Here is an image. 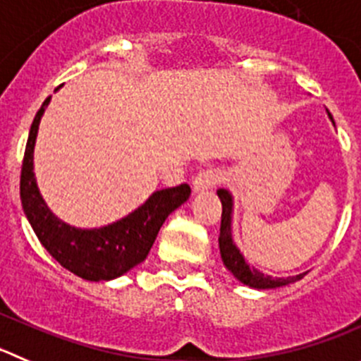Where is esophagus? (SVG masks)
I'll use <instances>...</instances> for the list:
<instances>
[{"label": "esophagus", "instance_id": "obj_1", "mask_svg": "<svg viewBox=\"0 0 361 361\" xmlns=\"http://www.w3.org/2000/svg\"><path fill=\"white\" fill-rule=\"evenodd\" d=\"M221 178L222 174L219 169H204L194 178V181H192V188H194V192L208 190V188L215 187V185L221 181Z\"/></svg>", "mask_w": 361, "mask_h": 361}]
</instances>
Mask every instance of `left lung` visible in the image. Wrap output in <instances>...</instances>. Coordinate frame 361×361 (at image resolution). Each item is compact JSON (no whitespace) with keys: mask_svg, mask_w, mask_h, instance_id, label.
<instances>
[{"mask_svg":"<svg viewBox=\"0 0 361 361\" xmlns=\"http://www.w3.org/2000/svg\"><path fill=\"white\" fill-rule=\"evenodd\" d=\"M329 119L333 121L331 114H329ZM217 196L222 203L221 233H219L221 257L224 265L228 267V271L233 272V276L238 281H242L244 285H249L252 288H276L298 281V279H301L305 276L298 274L292 276V278H271V276H265L264 272L257 271L255 267H249V264H245L244 257H242L237 245L233 244V238H231V210H233V201H231L230 192L224 190V188H219Z\"/></svg>","mask_w":361,"mask_h":361,"instance_id":"obj_1","label":"left lung"}]
</instances>
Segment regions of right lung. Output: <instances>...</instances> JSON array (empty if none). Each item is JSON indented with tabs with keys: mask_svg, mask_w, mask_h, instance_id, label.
<instances>
[{
	"mask_svg": "<svg viewBox=\"0 0 361 361\" xmlns=\"http://www.w3.org/2000/svg\"><path fill=\"white\" fill-rule=\"evenodd\" d=\"M49 99L51 96L46 97L30 128L19 185L23 210L40 244L63 269L89 281L119 278L146 260L161 224L188 200L190 187L183 183L157 190L128 217L99 230H80L59 221L44 203L33 176V146L40 117Z\"/></svg>",
	"mask_w": 361,
	"mask_h": 361,
	"instance_id": "add662e5",
	"label": "right lung"
}]
</instances>
